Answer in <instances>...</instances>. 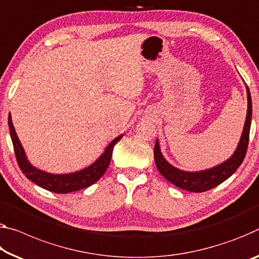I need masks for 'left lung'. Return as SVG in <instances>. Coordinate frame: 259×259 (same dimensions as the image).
<instances>
[{
  "label": "left lung",
  "instance_id": "obj_1",
  "mask_svg": "<svg viewBox=\"0 0 259 259\" xmlns=\"http://www.w3.org/2000/svg\"><path fill=\"white\" fill-rule=\"evenodd\" d=\"M247 98H248V112L245 117V123L243 126V133L240 138L239 145H237L235 152L229 159L226 160L220 165L212 167L210 169L199 170V171H186L179 168L171 166L160 151V145L158 139L155 141L154 145V161L158 170L161 173L163 178L167 179L174 186L183 189V190L191 192H204L215 188L220 183L226 181L229 176L234 174L237 168L241 166L242 161L244 160L245 153H247L250 124H251L252 115V102L250 91L247 86Z\"/></svg>",
  "mask_w": 259,
  "mask_h": 259
}]
</instances>
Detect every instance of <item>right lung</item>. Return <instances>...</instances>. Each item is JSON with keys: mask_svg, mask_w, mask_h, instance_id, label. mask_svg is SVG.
<instances>
[{"mask_svg": "<svg viewBox=\"0 0 259 259\" xmlns=\"http://www.w3.org/2000/svg\"><path fill=\"white\" fill-rule=\"evenodd\" d=\"M8 124H9L11 141L12 144H14L16 159H17L20 170L32 182H34L39 187L46 189L48 191L55 192V194H68V192L80 190V189L88 188L92 186L93 183H96L105 174V171L107 170L110 163V159H112L114 146L123 137V135H121V136L113 139L110 144L105 149L104 153L91 166L86 167L79 171H76V173L51 174L47 173V171L38 169V168L32 166L30 161H28L25 151H24L22 144H20L14 124H12L10 114L9 118H8Z\"/></svg>", "mask_w": 259, "mask_h": 259, "instance_id": "add662e5", "label": "right lung"}]
</instances>
